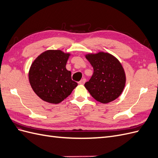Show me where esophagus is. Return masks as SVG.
<instances>
[{
    "label": "esophagus",
    "instance_id": "34e87169",
    "mask_svg": "<svg viewBox=\"0 0 158 158\" xmlns=\"http://www.w3.org/2000/svg\"><path fill=\"white\" fill-rule=\"evenodd\" d=\"M85 81H86V80H85V78H83L82 80H81L80 82H78L79 83V84H81V85H83V84H85Z\"/></svg>",
    "mask_w": 158,
    "mask_h": 158
}]
</instances>
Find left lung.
Segmentation results:
<instances>
[{
    "mask_svg": "<svg viewBox=\"0 0 158 158\" xmlns=\"http://www.w3.org/2000/svg\"><path fill=\"white\" fill-rule=\"evenodd\" d=\"M94 73L84 84L96 101L107 103L119 97L126 83V76L119 60L108 52H99L85 55Z\"/></svg>",
    "mask_w": 158,
    "mask_h": 158,
    "instance_id": "left-lung-1",
    "label": "left lung"
}]
</instances>
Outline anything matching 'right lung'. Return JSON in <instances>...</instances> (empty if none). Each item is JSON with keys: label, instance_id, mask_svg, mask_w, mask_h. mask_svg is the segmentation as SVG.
Segmentation results:
<instances>
[{"label": "right lung", "instance_id": "1", "mask_svg": "<svg viewBox=\"0 0 158 158\" xmlns=\"http://www.w3.org/2000/svg\"><path fill=\"white\" fill-rule=\"evenodd\" d=\"M70 53L48 50L38 56L29 71V81L34 92L42 100L57 104L63 102L77 86L66 69Z\"/></svg>", "mask_w": 158, "mask_h": 158}]
</instances>
